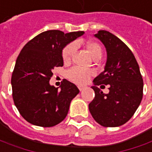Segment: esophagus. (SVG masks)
Returning <instances> with one entry per match:
<instances>
[{"mask_svg": "<svg viewBox=\"0 0 152 152\" xmlns=\"http://www.w3.org/2000/svg\"><path fill=\"white\" fill-rule=\"evenodd\" d=\"M84 88H85V86H78V89L80 90V91H81L82 90L84 89Z\"/></svg>", "mask_w": 152, "mask_h": 152, "instance_id": "esophagus-1", "label": "esophagus"}]
</instances>
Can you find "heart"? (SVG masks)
<instances>
[{"instance_id": "1", "label": "heart", "mask_w": 152, "mask_h": 152, "mask_svg": "<svg viewBox=\"0 0 152 152\" xmlns=\"http://www.w3.org/2000/svg\"><path fill=\"white\" fill-rule=\"evenodd\" d=\"M76 46L75 44H69L62 50V59L64 62H69L72 59V55L76 50ZM86 49L93 58L102 57V46L95 41H90L86 44ZM94 74L93 71L83 69V68L75 66L70 69L66 73L67 77L74 83L82 85L86 83L89 80L90 77Z\"/></svg>"}]
</instances>
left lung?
Masks as SVG:
<instances>
[{
    "label": "left lung",
    "mask_w": 152,
    "mask_h": 152,
    "mask_svg": "<svg viewBox=\"0 0 152 152\" xmlns=\"http://www.w3.org/2000/svg\"><path fill=\"white\" fill-rule=\"evenodd\" d=\"M95 37L104 44L107 59L104 72L93 80L95 97L89 111L102 126H120L132 117L141 104L143 79L137 60L123 41L107 31H99ZM102 84L109 85V94L98 88Z\"/></svg>",
    "instance_id": "1"
}]
</instances>
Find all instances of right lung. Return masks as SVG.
Here are the masks:
<instances>
[{
	"instance_id": "1",
	"label": "right lung",
	"mask_w": 152,
	"mask_h": 152,
	"mask_svg": "<svg viewBox=\"0 0 152 152\" xmlns=\"http://www.w3.org/2000/svg\"><path fill=\"white\" fill-rule=\"evenodd\" d=\"M83 34L46 31L28 41L20 52L11 76L12 97L29 123L50 127L66 118L72 100L80 91L66 79L60 90L49 81L52 70L63 66V48Z\"/></svg>"
}]
</instances>
